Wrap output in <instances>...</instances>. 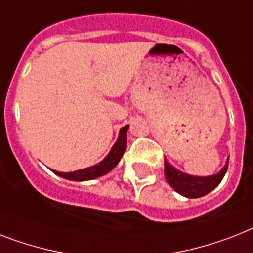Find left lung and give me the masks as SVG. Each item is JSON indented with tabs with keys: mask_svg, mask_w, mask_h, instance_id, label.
<instances>
[{
	"mask_svg": "<svg viewBox=\"0 0 253 253\" xmlns=\"http://www.w3.org/2000/svg\"><path fill=\"white\" fill-rule=\"evenodd\" d=\"M227 165H229V159L226 161V165L223 166L219 173L209 176H195L176 170L165 160V178L168 183L173 187L178 194L190 199L201 198L209 194L221 183L223 175L226 174Z\"/></svg>",
	"mask_w": 253,
	"mask_h": 253,
	"instance_id": "1",
	"label": "left lung"
}]
</instances>
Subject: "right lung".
<instances>
[{
	"mask_svg": "<svg viewBox=\"0 0 253 253\" xmlns=\"http://www.w3.org/2000/svg\"><path fill=\"white\" fill-rule=\"evenodd\" d=\"M128 130V125L122 127L120 131V136L117 139L116 144L113 145V148L109 152V155L101 162H98L96 165L91 166V168H85V169L77 170L73 173H61V171H55L53 170L57 175L62 176L65 179L69 180H77V182H82V180H91L98 176H102L108 174L112 169H114L117 164L120 162L121 157L123 156L125 151H126V133Z\"/></svg>",
	"mask_w": 253,
	"mask_h": 253,
	"instance_id": "obj_1",
	"label": "right lung"
}]
</instances>
